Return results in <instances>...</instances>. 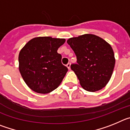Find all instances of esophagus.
I'll return each mask as SVG.
<instances>
[{"label":"esophagus","mask_w":130,"mask_h":130,"mask_svg":"<svg viewBox=\"0 0 130 130\" xmlns=\"http://www.w3.org/2000/svg\"><path fill=\"white\" fill-rule=\"evenodd\" d=\"M70 66H71V64L70 63H68L67 65H66V67L68 68V70H70Z\"/></svg>","instance_id":"1"}]
</instances>
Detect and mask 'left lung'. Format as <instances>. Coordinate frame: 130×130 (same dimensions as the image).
<instances>
[{
	"mask_svg": "<svg viewBox=\"0 0 130 130\" xmlns=\"http://www.w3.org/2000/svg\"><path fill=\"white\" fill-rule=\"evenodd\" d=\"M67 43L76 55L77 64H72L71 69L77 76L82 88L93 92L105 87L115 64L111 45L92 34L71 38Z\"/></svg>",
	"mask_w": 130,
	"mask_h": 130,
	"instance_id": "8db88e82",
	"label": "left lung"
}]
</instances>
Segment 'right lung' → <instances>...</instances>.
<instances>
[{
	"instance_id": "add662e5",
	"label": "right lung",
	"mask_w": 130,
	"mask_h": 130,
	"mask_svg": "<svg viewBox=\"0 0 130 130\" xmlns=\"http://www.w3.org/2000/svg\"><path fill=\"white\" fill-rule=\"evenodd\" d=\"M66 40L49 36L28 41L19 54V70L24 81L35 92L47 94L57 88L68 72L57 53Z\"/></svg>"
}]
</instances>
